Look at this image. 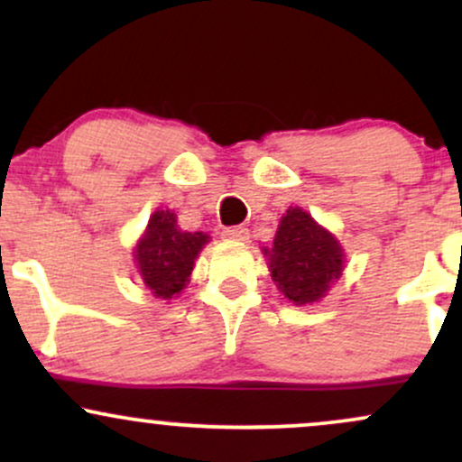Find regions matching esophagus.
<instances>
[{
    "mask_svg": "<svg viewBox=\"0 0 462 462\" xmlns=\"http://www.w3.org/2000/svg\"><path fill=\"white\" fill-rule=\"evenodd\" d=\"M221 236L226 238V241H236V243H245L249 238V230L243 226H236V227H226L224 232H221Z\"/></svg>",
    "mask_w": 462,
    "mask_h": 462,
    "instance_id": "34e87169",
    "label": "esophagus"
}]
</instances>
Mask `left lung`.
Returning a JSON list of instances; mask_svg holds the SVG:
<instances>
[{"instance_id": "8db88e82", "label": "left lung", "mask_w": 462, "mask_h": 462, "mask_svg": "<svg viewBox=\"0 0 462 462\" xmlns=\"http://www.w3.org/2000/svg\"><path fill=\"white\" fill-rule=\"evenodd\" d=\"M272 280L291 304L321 301L346 269V249L310 213L291 206L280 219L273 245L263 247Z\"/></svg>"}]
</instances>
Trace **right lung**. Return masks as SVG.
Returning <instances> with one entry per match:
<instances>
[{
	"instance_id": "right-lung-1",
	"label": "right lung",
	"mask_w": 462,
	"mask_h": 462,
	"mask_svg": "<svg viewBox=\"0 0 462 462\" xmlns=\"http://www.w3.org/2000/svg\"><path fill=\"white\" fill-rule=\"evenodd\" d=\"M208 241L206 232L182 230L173 210H153L132 252L136 272L153 298L171 300L187 289L195 261Z\"/></svg>"
}]
</instances>
